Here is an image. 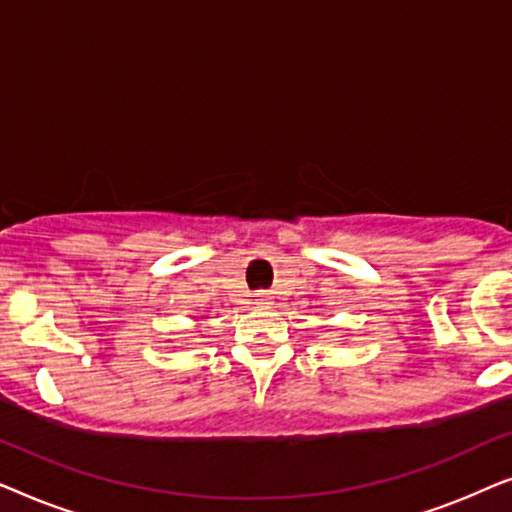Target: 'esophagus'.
<instances>
[{
	"instance_id": "obj_1",
	"label": "esophagus",
	"mask_w": 512,
	"mask_h": 512,
	"mask_svg": "<svg viewBox=\"0 0 512 512\" xmlns=\"http://www.w3.org/2000/svg\"><path fill=\"white\" fill-rule=\"evenodd\" d=\"M256 303H258V305H272V298L268 296V293H258Z\"/></svg>"
}]
</instances>
